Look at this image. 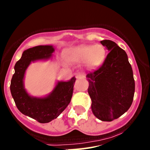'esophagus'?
Wrapping results in <instances>:
<instances>
[{
    "label": "esophagus",
    "instance_id": "1",
    "mask_svg": "<svg viewBox=\"0 0 150 150\" xmlns=\"http://www.w3.org/2000/svg\"><path fill=\"white\" fill-rule=\"evenodd\" d=\"M75 77H76L77 79H81V78H85V75L81 73V72H78V73H76V75H75Z\"/></svg>",
    "mask_w": 150,
    "mask_h": 150
}]
</instances>
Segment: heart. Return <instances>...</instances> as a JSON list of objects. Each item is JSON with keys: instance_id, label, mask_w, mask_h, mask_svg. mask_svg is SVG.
Returning <instances> with one entry per match:
<instances>
[{"instance_id": "b5f03b06", "label": "heart", "mask_w": 150, "mask_h": 150, "mask_svg": "<svg viewBox=\"0 0 150 150\" xmlns=\"http://www.w3.org/2000/svg\"><path fill=\"white\" fill-rule=\"evenodd\" d=\"M107 56L104 46L97 45H81L69 48L65 53V58L72 63H86L88 69L94 70L103 65ZM64 63L67 61L63 59Z\"/></svg>"}]
</instances>
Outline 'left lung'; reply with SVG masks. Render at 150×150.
Returning a JSON list of instances; mask_svg holds the SVG:
<instances>
[{
    "mask_svg": "<svg viewBox=\"0 0 150 150\" xmlns=\"http://www.w3.org/2000/svg\"><path fill=\"white\" fill-rule=\"evenodd\" d=\"M100 42L109 53L101 67L86 75L88 93L94 115L101 121L110 122L131 106L135 81L126 52L110 40Z\"/></svg>",
    "mask_w": 150,
    "mask_h": 150,
    "instance_id": "left-lung-1",
    "label": "left lung"
}]
</instances>
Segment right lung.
Returning a JSON list of instances; mask_svg holds the SVG:
<instances>
[{"instance_id": "add662e5", "label": "right lung", "mask_w": 150, "mask_h": 150, "mask_svg": "<svg viewBox=\"0 0 150 150\" xmlns=\"http://www.w3.org/2000/svg\"><path fill=\"white\" fill-rule=\"evenodd\" d=\"M55 51L53 45H39L24 50L21 59L14 65V74L10 90L16 106L24 115L40 123H47L57 118L71 101L76 78L68 81H57L53 91L45 97H33L24 86L25 74L31 62L46 61Z\"/></svg>"}]
</instances>
